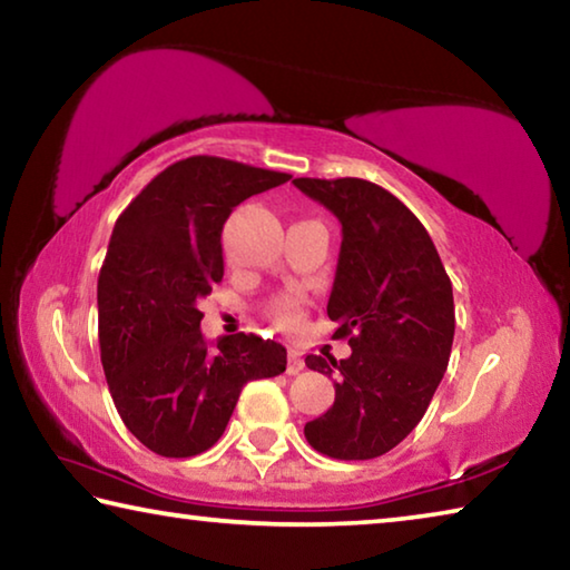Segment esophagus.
Instances as JSON below:
<instances>
[{
    "label": "esophagus",
    "instance_id": "1",
    "mask_svg": "<svg viewBox=\"0 0 570 570\" xmlns=\"http://www.w3.org/2000/svg\"><path fill=\"white\" fill-rule=\"evenodd\" d=\"M304 356H302V352L298 350H288V364H286V372L288 374H298L304 370Z\"/></svg>",
    "mask_w": 570,
    "mask_h": 570
}]
</instances>
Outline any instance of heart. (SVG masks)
<instances>
[{
	"mask_svg": "<svg viewBox=\"0 0 570 570\" xmlns=\"http://www.w3.org/2000/svg\"><path fill=\"white\" fill-rule=\"evenodd\" d=\"M272 314H274V320L282 324V326H294L298 322V304H296V298H282V302H276L272 306Z\"/></svg>",
	"mask_w": 570,
	"mask_h": 570,
	"instance_id": "obj_1",
	"label": "heart"
}]
</instances>
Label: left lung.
<instances>
[{"instance_id": "left-lung-1", "label": "left lung", "mask_w": 570, "mask_h": 570, "mask_svg": "<svg viewBox=\"0 0 570 570\" xmlns=\"http://www.w3.org/2000/svg\"><path fill=\"white\" fill-rule=\"evenodd\" d=\"M294 186L340 218L342 248L326 314L352 356L308 354L334 374L336 397L304 435L336 460L380 458L417 428L448 370L455 336L452 284L417 216L377 183L296 178Z\"/></svg>"}]
</instances>
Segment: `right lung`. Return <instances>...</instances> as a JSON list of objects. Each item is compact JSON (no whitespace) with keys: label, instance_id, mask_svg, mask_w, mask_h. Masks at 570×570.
Instances as JSON below:
<instances>
[{"label":"right lung","instance_id":"obj_1","mask_svg":"<svg viewBox=\"0 0 570 570\" xmlns=\"http://www.w3.org/2000/svg\"><path fill=\"white\" fill-rule=\"evenodd\" d=\"M288 173L193 156L158 173L112 228L98 278L100 360L115 407L163 458L214 448L250 380L286 370V350L256 334H200L196 302L224 278L220 230L246 198Z\"/></svg>","mask_w":570,"mask_h":570}]
</instances>
